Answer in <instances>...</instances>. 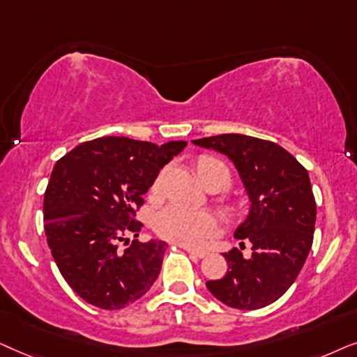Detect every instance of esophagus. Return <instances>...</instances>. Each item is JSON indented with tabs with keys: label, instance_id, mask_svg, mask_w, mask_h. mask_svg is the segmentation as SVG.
Wrapping results in <instances>:
<instances>
[{
	"label": "esophagus",
	"instance_id": "1",
	"mask_svg": "<svg viewBox=\"0 0 357 357\" xmlns=\"http://www.w3.org/2000/svg\"><path fill=\"white\" fill-rule=\"evenodd\" d=\"M186 251L189 253V256H191V258H204V256L207 255L206 251H202V250H191V248H186Z\"/></svg>",
	"mask_w": 357,
	"mask_h": 357
}]
</instances>
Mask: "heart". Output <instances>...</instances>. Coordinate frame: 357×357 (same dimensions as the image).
<instances>
[{
    "instance_id": "heart-1",
    "label": "heart",
    "mask_w": 357,
    "mask_h": 357,
    "mask_svg": "<svg viewBox=\"0 0 357 357\" xmlns=\"http://www.w3.org/2000/svg\"><path fill=\"white\" fill-rule=\"evenodd\" d=\"M213 168H223L227 171V184L230 176L225 165L213 158H202L197 163L199 176H206ZM160 188V181L153 184V191ZM153 228L161 238L173 241V243L196 248L211 236L217 235L220 230V220L211 211H194L178 204H171L156 213L153 218Z\"/></svg>"
}]
</instances>
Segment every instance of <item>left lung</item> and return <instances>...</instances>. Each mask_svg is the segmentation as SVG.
<instances>
[{"instance_id": "obj_1", "label": "left lung", "mask_w": 357, "mask_h": 357, "mask_svg": "<svg viewBox=\"0 0 357 357\" xmlns=\"http://www.w3.org/2000/svg\"><path fill=\"white\" fill-rule=\"evenodd\" d=\"M225 155L235 165L250 199L236 240L250 241L248 259L240 250L223 253L227 274L206 286L217 301L240 310H256L282 297L310 253L317 204L307 169L281 145L240 134L192 140Z\"/></svg>"}]
</instances>
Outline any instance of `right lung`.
<instances>
[{
	"label": "right lung",
	"instance_id": "right-lung-1",
	"mask_svg": "<svg viewBox=\"0 0 357 357\" xmlns=\"http://www.w3.org/2000/svg\"><path fill=\"white\" fill-rule=\"evenodd\" d=\"M186 145L102 137L79 144L55 163L44 197L47 243L65 281L83 301L119 310L153 286L168 245L126 236H139L142 223L134 215L142 197ZM121 241L130 246L122 250Z\"/></svg>",
	"mask_w": 357,
	"mask_h": 357
}]
</instances>
